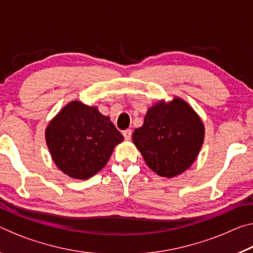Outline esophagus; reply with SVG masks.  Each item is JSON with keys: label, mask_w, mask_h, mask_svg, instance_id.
Returning <instances> with one entry per match:
<instances>
[{"label": "esophagus", "mask_w": 253, "mask_h": 253, "mask_svg": "<svg viewBox=\"0 0 253 253\" xmlns=\"http://www.w3.org/2000/svg\"><path fill=\"white\" fill-rule=\"evenodd\" d=\"M123 135L125 137L126 140H129L131 138V130L130 129H126L123 131Z\"/></svg>", "instance_id": "1"}]
</instances>
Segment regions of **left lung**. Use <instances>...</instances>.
Returning <instances> with one entry per match:
<instances>
[{
	"label": "left lung",
	"mask_w": 253,
	"mask_h": 253,
	"mask_svg": "<svg viewBox=\"0 0 253 253\" xmlns=\"http://www.w3.org/2000/svg\"><path fill=\"white\" fill-rule=\"evenodd\" d=\"M132 142L148 168L160 176L174 177L193 164L204 142V125L186 101L175 97L147 110Z\"/></svg>",
	"instance_id": "left-lung-1"
}]
</instances>
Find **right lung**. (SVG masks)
Returning <instances> with one entry per match:
<instances>
[{"label":"right lung","mask_w":253,"mask_h":253,"mask_svg":"<svg viewBox=\"0 0 253 253\" xmlns=\"http://www.w3.org/2000/svg\"><path fill=\"white\" fill-rule=\"evenodd\" d=\"M124 136L109 117L75 100L66 105L45 129V142L60 170L77 179L91 177L107 164Z\"/></svg>","instance_id":"obj_1"}]
</instances>
